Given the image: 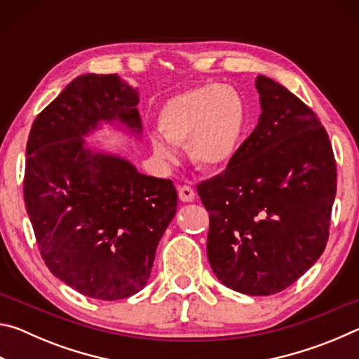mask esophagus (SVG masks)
I'll list each match as a JSON object with an SVG mask.
<instances>
[{
	"label": "esophagus",
	"instance_id": "34e87169",
	"mask_svg": "<svg viewBox=\"0 0 359 359\" xmlns=\"http://www.w3.org/2000/svg\"><path fill=\"white\" fill-rule=\"evenodd\" d=\"M177 191H179V199L184 203H191L194 199V190L191 187L188 185H180L177 187Z\"/></svg>",
	"mask_w": 359,
	"mask_h": 359
}]
</instances>
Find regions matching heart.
<instances>
[{
    "label": "heart",
    "instance_id": "heart-1",
    "mask_svg": "<svg viewBox=\"0 0 359 359\" xmlns=\"http://www.w3.org/2000/svg\"><path fill=\"white\" fill-rule=\"evenodd\" d=\"M248 126V106L238 90L204 83L174 96L158 114L160 135H150L158 160L172 163L174 145H187L199 168L217 169L233 160Z\"/></svg>",
    "mask_w": 359,
    "mask_h": 359
}]
</instances>
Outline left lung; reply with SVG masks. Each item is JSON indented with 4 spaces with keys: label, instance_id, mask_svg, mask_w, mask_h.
I'll return each instance as SVG.
<instances>
[{
    "label": "left lung",
    "instance_id": "8db88e82",
    "mask_svg": "<svg viewBox=\"0 0 359 359\" xmlns=\"http://www.w3.org/2000/svg\"><path fill=\"white\" fill-rule=\"evenodd\" d=\"M261 115L224 172L201 182L208 258L224 287L248 296L288 288L317 263L330 236L336 160L311 109L266 76Z\"/></svg>",
    "mask_w": 359,
    "mask_h": 359
}]
</instances>
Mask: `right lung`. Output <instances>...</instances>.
I'll return each mask as SVG.
<instances>
[{
	"mask_svg": "<svg viewBox=\"0 0 359 359\" xmlns=\"http://www.w3.org/2000/svg\"><path fill=\"white\" fill-rule=\"evenodd\" d=\"M137 104V88L117 74L79 76L28 136L23 196L41 257L53 276L93 299H125L147 285L177 210L171 180L85 142L104 123L141 137Z\"/></svg>",
	"mask_w": 359,
	"mask_h": 359,
	"instance_id": "obj_1",
	"label": "right lung"
}]
</instances>
